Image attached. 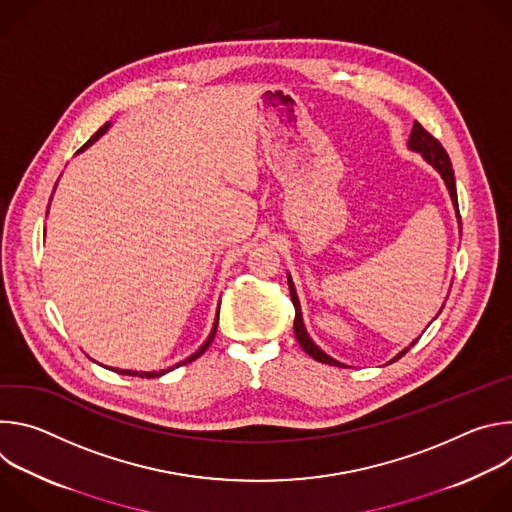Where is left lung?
<instances>
[{
  "instance_id": "left-lung-1",
  "label": "left lung",
  "mask_w": 512,
  "mask_h": 512,
  "mask_svg": "<svg viewBox=\"0 0 512 512\" xmlns=\"http://www.w3.org/2000/svg\"><path fill=\"white\" fill-rule=\"evenodd\" d=\"M407 148L411 152H417L421 154V158L442 176V180L446 182V188L450 192V198H452V204L456 208V216H458V223H460V210H458V192H456V178H454V170H452V162H450V156L446 154V150L442 148V143L437 141L431 133H427L417 121L413 123V129H411V135H409V141H407ZM462 225V223H460ZM287 285H289V296H291V302H294V308H296V320H294V332H296V338L300 342V346L318 362H324V364H334V367H346V364L334 360L330 354H326L308 334L306 326H304V316H302V306H300V300H298V294H296V285H294V279H291V275L287 273ZM442 312V310H440ZM417 340H413L407 348H403L397 356L391 358V362L399 360Z\"/></svg>"
}]
</instances>
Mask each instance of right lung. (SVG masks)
Segmentation results:
<instances>
[{
	"instance_id": "1",
	"label": "right lung",
	"mask_w": 512,
	"mask_h": 512,
	"mask_svg": "<svg viewBox=\"0 0 512 512\" xmlns=\"http://www.w3.org/2000/svg\"><path fill=\"white\" fill-rule=\"evenodd\" d=\"M111 127V123L107 121L85 145H83V148H81V152H85L87 148H89V145H93L101 135H105L107 133V129ZM58 184V182H56ZM56 188V186H54ZM52 200V198H50ZM48 208H50V204H48ZM216 326H218V312H216V318H214V324H212V330H210V334H208V338L204 340V344L194 352V354H190L186 360H182V362H178L176 364V367H170V369H164V371H152V373H145V371H125V369H111V371H115V373H119V375H129V377H141V379H156V377H162V375H166V373H170V371H174V369H178L180 367V364H186V362H192L194 358H198L208 346H210V342H212V338H214V334H216Z\"/></svg>"
}]
</instances>
